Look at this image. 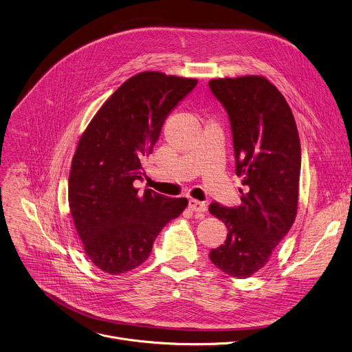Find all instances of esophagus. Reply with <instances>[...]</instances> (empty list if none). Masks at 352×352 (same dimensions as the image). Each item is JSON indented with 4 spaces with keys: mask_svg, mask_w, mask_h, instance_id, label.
Returning <instances> with one entry per match:
<instances>
[{
    "mask_svg": "<svg viewBox=\"0 0 352 352\" xmlns=\"http://www.w3.org/2000/svg\"><path fill=\"white\" fill-rule=\"evenodd\" d=\"M188 208L194 212H206L207 211V204L203 203V201H199V200H190L188 201Z\"/></svg>",
    "mask_w": 352,
    "mask_h": 352,
    "instance_id": "1",
    "label": "esophagus"
}]
</instances>
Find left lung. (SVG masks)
<instances>
[{
	"instance_id": "left-lung-1",
	"label": "left lung",
	"mask_w": 352,
	"mask_h": 352,
	"mask_svg": "<svg viewBox=\"0 0 352 352\" xmlns=\"http://www.w3.org/2000/svg\"><path fill=\"white\" fill-rule=\"evenodd\" d=\"M208 85L229 116L236 175L246 187L239 207L210 206L228 228L225 243L210 258L228 276L248 278L268 263L295 221L298 129L285 98L264 76L217 78Z\"/></svg>"
}]
</instances>
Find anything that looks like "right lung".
Segmentation results:
<instances>
[{"mask_svg": "<svg viewBox=\"0 0 352 352\" xmlns=\"http://www.w3.org/2000/svg\"><path fill=\"white\" fill-rule=\"evenodd\" d=\"M197 80L140 72L98 110L78 142L68 179V203L89 260L119 276L141 265L162 228L187 207L146 188L138 194L142 160L161 135L168 114Z\"/></svg>", "mask_w": 352, "mask_h": 352, "instance_id": "add662e5", "label": "right lung"}]
</instances>
